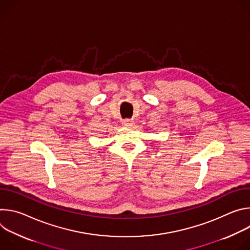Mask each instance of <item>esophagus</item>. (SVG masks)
<instances>
[{"mask_svg": "<svg viewBox=\"0 0 250 250\" xmlns=\"http://www.w3.org/2000/svg\"><path fill=\"white\" fill-rule=\"evenodd\" d=\"M133 124H134V122L132 120H129V119L123 121V125H125V126H132Z\"/></svg>", "mask_w": 250, "mask_h": 250, "instance_id": "obj_1", "label": "esophagus"}]
</instances>
